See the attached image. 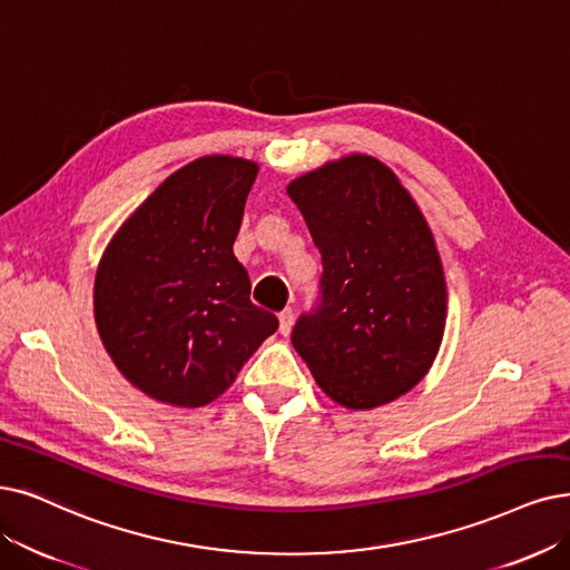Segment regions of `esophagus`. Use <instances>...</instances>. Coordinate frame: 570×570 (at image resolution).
Segmentation results:
<instances>
[{
    "mask_svg": "<svg viewBox=\"0 0 570 570\" xmlns=\"http://www.w3.org/2000/svg\"><path fill=\"white\" fill-rule=\"evenodd\" d=\"M278 321H281V334L283 336H287L289 332H292V323H294V311L292 308H285V311H281V315H278Z\"/></svg>",
    "mask_w": 570,
    "mask_h": 570,
    "instance_id": "34e87169",
    "label": "esophagus"
}]
</instances>
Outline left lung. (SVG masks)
<instances>
[{
	"mask_svg": "<svg viewBox=\"0 0 570 570\" xmlns=\"http://www.w3.org/2000/svg\"><path fill=\"white\" fill-rule=\"evenodd\" d=\"M323 255L321 297L292 346L348 409L391 402L425 376L446 323L435 238L395 173L353 154L287 187Z\"/></svg>",
	"mask_w": 570,
	"mask_h": 570,
	"instance_id": "1",
	"label": "left lung"
}]
</instances>
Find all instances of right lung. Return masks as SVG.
Listing matches in <instances>:
<instances>
[{
    "label": "right lung",
    "mask_w": 570,
    "mask_h": 570,
    "mask_svg": "<svg viewBox=\"0 0 570 570\" xmlns=\"http://www.w3.org/2000/svg\"><path fill=\"white\" fill-rule=\"evenodd\" d=\"M257 166L203 156L173 173L107 245L96 273V325L109 357L142 393L203 406L234 383L278 330L249 302L234 257Z\"/></svg>",
    "instance_id": "add662e5"
}]
</instances>
